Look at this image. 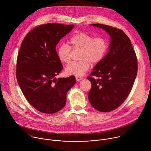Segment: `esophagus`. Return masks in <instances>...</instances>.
<instances>
[{
  "label": "esophagus",
  "mask_w": 151,
  "mask_h": 151,
  "mask_svg": "<svg viewBox=\"0 0 151 151\" xmlns=\"http://www.w3.org/2000/svg\"><path fill=\"white\" fill-rule=\"evenodd\" d=\"M82 79V77H79V76H76V80L77 81H81Z\"/></svg>",
  "instance_id": "1"
}]
</instances>
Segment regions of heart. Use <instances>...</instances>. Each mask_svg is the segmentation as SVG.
I'll return each instance as SVG.
<instances>
[{"mask_svg":"<svg viewBox=\"0 0 151 151\" xmlns=\"http://www.w3.org/2000/svg\"><path fill=\"white\" fill-rule=\"evenodd\" d=\"M69 45L61 43L57 50L58 59L63 63L68 64L70 61V52L72 50H81L79 59L68 65L65 69L68 75L82 76L91 66V63L97 64L100 62L106 55L108 50V42L103 36L93 37L91 35L79 32L69 39Z\"/></svg>","mask_w":151,"mask_h":151,"instance_id":"1","label":"heart"}]
</instances>
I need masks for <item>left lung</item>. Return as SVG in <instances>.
Returning <instances> with one entry per match:
<instances>
[{"label":"left lung","mask_w":151,"mask_h":151,"mask_svg":"<svg viewBox=\"0 0 151 151\" xmlns=\"http://www.w3.org/2000/svg\"><path fill=\"white\" fill-rule=\"evenodd\" d=\"M111 37L109 52L93 68L87 79L91 83L88 93L91 105L98 111L116 109L130 94L137 73V61L130 39L121 29L102 24Z\"/></svg>","instance_id":"left-lung-1"}]
</instances>
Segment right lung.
Listing matches in <instances>:
<instances>
[{
	"label": "right lung",
	"instance_id": "obj_1",
	"mask_svg": "<svg viewBox=\"0 0 151 151\" xmlns=\"http://www.w3.org/2000/svg\"><path fill=\"white\" fill-rule=\"evenodd\" d=\"M74 25L48 23L39 25L24 38L18 54L16 76L29 103L38 111L51 114L66 103V94L76 83L74 76L59 78L63 66L56 45Z\"/></svg>",
	"mask_w": 151,
	"mask_h": 151
}]
</instances>
